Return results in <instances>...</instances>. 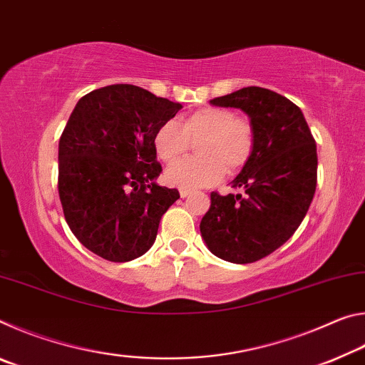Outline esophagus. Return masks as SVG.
Segmentation results:
<instances>
[{
    "mask_svg": "<svg viewBox=\"0 0 365 365\" xmlns=\"http://www.w3.org/2000/svg\"><path fill=\"white\" fill-rule=\"evenodd\" d=\"M190 195H191L190 190H180V196H182V197H187V196H190Z\"/></svg>",
    "mask_w": 365,
    "mask_h": 365,
    "instance_id": "esophagus-1",
    "label": "esophagus"
}]
</instances>
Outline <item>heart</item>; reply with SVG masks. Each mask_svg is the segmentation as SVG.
Returning a JSON list of instances; mask_svg holds the SVG:
<instances>
[{
    "mask_svg": "<svg viewBox=\"0 0 365 365\" xmlns=\"http://www.w3.org/2000/svg\"><path fill=\"white\" fill-rule=\"evenodd\" d=\"M153 143L163 163H175L165 172L168 183L180 190H196L217 183L225 170L242 169L255 151L256 137L251 122L240 119L233 110L202 108L180 125L175 120L164 122L154 133ZM191 144L197 145L200 158L177 163Z\"/></svg>",
    "mask_w": 365,
    "mask_h": 365,
    "instance_id": "obj_1",
    "label": "heart"
}]
</instances>
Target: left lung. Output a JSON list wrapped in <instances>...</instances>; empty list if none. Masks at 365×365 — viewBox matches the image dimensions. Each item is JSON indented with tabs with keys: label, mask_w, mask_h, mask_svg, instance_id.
<instances>
[{
	"label": "left lung",
	"mask_w": 365,
	"mask_h": 365,
	"mask_svg": "<svg viewBox=\"0 0 365 365\" xmlns=\"http://www.w3.org/2000/svg\"><path fill=\"white\" fill-rule=\"evenodd\" d=\"M212 106L242 109L255 128V151L232 188L211 193L200 224L214 256L233 264L259 261L287 243L311 206L317 185V148L301 109L261 86L214 98Z\"/></svg>",
	"instance_id": "1"
}]
</instances>
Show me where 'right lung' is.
Listing matches in <instances>:
<instances>
[{
	"label": "right lung",
	"mask_w": 365,
	"mask_h": 365,
	"mask_svg": "<svg viewBox=\"0 0 365 365\" xmlns=\"http://www.w3.org/2000/svg\"><path fill=\"white\" fill-rule=\"evenodd\" d=\"M180 103L135 85L80 98L59 140L58 190L67 225L86 250L113 262L143 256L160 217L180 197L159 187L154 133Z\"/></svg>",
	"instance_id": "right-lung-1"
}]
</instances>
